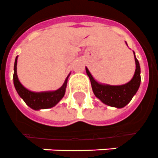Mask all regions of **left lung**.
<instances>
[{
	"label": "left lung",
	"instance_id": "1",
	"mask_svg": "<svg viewBox=\"0 0 158 158\" xmlns=\"http://www.w3.org/2000/svg\"><path fill=\"white\" fill-rule=\"evenodd\" d=\"M134 56L135 60V72L133 78L125 85H110L100 84L94 80L88 69L85 68V71L90 80L94 95L100 99L103 103L111 107L122 108L128 104L134 95L136 94L139 87L140 85V67L138 59H136L135 52Z\"/></svg>",
	"mask_w": 158,
	"mask_h": 158
}]
</instances>
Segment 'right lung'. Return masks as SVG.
Here are the masks:
<instances>
[{
    "label": "right lung",
    "mask_w": 158,
    "mask_h": 158,
    "mask_svg": "<svg viewBox=\"0 0 158 158\" xmlns=\"http://www.w3.org/2000/svg\"><path fill=\"white\" fill-rule=\"evenodd\" d=\"M17 59L18 56L15 59V67H14V85H15V89L17 90L19 95L23 99L26 104L34 110L50 108L56 105L64 96L67 83H68V79H69L70 74L67 77L66 80L63 84V85L56 90L45 92L30 91L20 83L19 80L18 78Z\"/></svg>",
    "instance_id": "add662e5"
}]
</instances>
